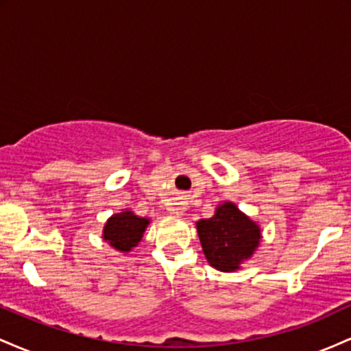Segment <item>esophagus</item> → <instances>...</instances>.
<instances>
[{
	"mask_svg": "<svg viewBox=\"0 0 351 351\" xmlns=\"http://www.w3.org/2000/svg\"><path fill=\"white\" fill-rule=\"evenodd\" d=\"M183 206H180V204H175V206H171L170 208V211H173V213H175V215H178V216H181V215H183Z\"/></svg>",
	"mask_w": 351,
	"mask_h": 351,
	"instance_id": "34e87169",
	"label": "esophagus"
}]
</instances>
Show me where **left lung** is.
Returning a JSON list of instances; mask_svg holds the SVG:
<instances>
[{
  "label": "left lung",
  "mask_w": 351,
  "mask_h": 351,
  "mask_svg": "<svg viewBox=\"0 0 351 351\" xmlns=\"http://www.w3.org/2000/svg\"><path fill=\"white\" fill-rule=\"evenodd\" d=\"M196 229L208 263L223 272L241 269L261 243V228L229 201L219 204L213 217L198 221Z\"/></svg>",
  "instance_id": "8db88e82"
}]
</instances>
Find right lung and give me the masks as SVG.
<instances>
[{
	"label": "right lung",
	"instance_id": "add662e5",
	"mask_svg": "<svg viewBox=\"0 0 351 351\" xmlns=\"http://www.w3.org/2000/svg\"><path fill=\"white\" fill-rule=\"evenodd\" d=\"M150 224L147 217H138L125 209L122 213L110 216L104 226V241L120 252H128L142 241L145 229Z\"/></svg>",
	"mask_w": 351,
	"mask_h": 351
}]
</instances>
